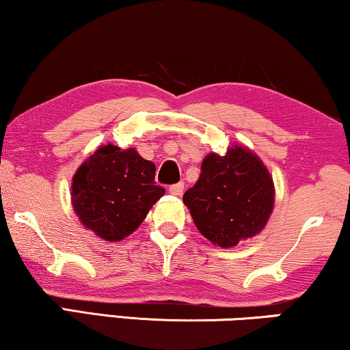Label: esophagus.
<instances>
[{
  "label": "esophagus",
  "instance_id": "obj_1",
  "mask_svg": "<svg viewBox=\"0 0 350 350\" xmlns=\"http://www.w3.org/2000/svg\"><path fill=\"white\" fill-rule=\"evenodd\" d=\"M169 191H170V194H174V196H181V194H183V191H185V183L172 185Z\"/></svg>",
  "mask_w": 350,
  "mask_h": 350
}]
</instances>
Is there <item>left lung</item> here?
Masks as SVG:
<instances>
[{
  "label": "left lung",
  "mask_w": 350,
  "mask_h": 350,
  "mask_svg": "<svg viewBox=\"0 0 350 350\" xmlns=\"http://www.w3.org/2000/svg\"><path fill=\"white\" fill-rule=\"evenodd\" d=\"M274 194V181L260 157L234 145L224 156H205L198 183L186 191L183 202L204 237L231 248L265 229Z\"/></svg>",
  "instance_id": "obj_1"
}]
</instances>
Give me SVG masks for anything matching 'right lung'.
<instances>
[{"label":"right lung","instance_id":"1","mask_svg":"<svg viewBox=\"0 0 350 350\" xmlns=\"http://www.w3.org/2000/svg\"><path fill=\"white\" fill-rule=\"evenodd\" d=\"M156 165L135 148L100 146L76 170L71 204L79 221L108 242L131 236L165 189L154 181Z\"/></svg>","mask_w":350,"mask_h":350}]
</instances>
